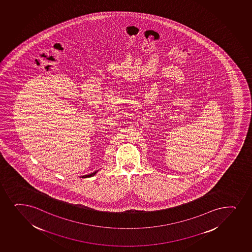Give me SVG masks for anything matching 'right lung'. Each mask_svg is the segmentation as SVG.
I'll use <instances>...</instances> for the list:
<instances>
[{"instance_id": "obj_1", "label": "right lung", "mask_w": 252, "mask_h": 252, "mask_svg": "<svg viewBox=\"0 0 252 252\" xmlns=\"http://www.w3.org/2000/svg\"><path fill=\"white\" fill-rule=\"evenodd\" d=\"M97 173H98V170L95 171V172H94V173H91V174H89V175L83 176L82 178H91V177H93V176L95 175Z\"/></svg>"}]
</instances>
